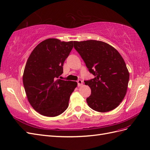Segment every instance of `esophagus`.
<instances>
[{"instance_id": "34e87169", "label": "esophagus", "mask_w": 150, "mask_h": 150, "mask_svg": "<svg viewBox=\"0 0 150 150\" xmlns=\"http://www.w3.org/2000/svg\"><path fill=\"white\" fill-rule=\"evenodd\" d=\"M77 83H78V86L79 87H81L82 85H83V83H82V81L81 80H77Z\"/></svg>"}]
</instances>
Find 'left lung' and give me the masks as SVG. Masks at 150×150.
Returning a JSON list of instances; mask_svg holds the SVG:
<instances>
[{
  "mask_svg": "<svg viewBox=\"0 0 150 150\" xmlns=\"http://www.w3.org/2000/svg\"><path fill=\"white\" fill-rule=\"evenodd\" d=\"M78 51L95 77L85 84L91 89L87 98L93 110L105 112L116 108L125 98L129 79L125 60L117 50L105 42L97 40L74 41Z\"/></svg>",
  "mask_w": 150,
  "mask_h": 150,
  "instance_id": "left-lung-1",
  "label": "left lung"
}]
</instances>
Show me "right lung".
I'll list each match as a JSON object with an SVG mask.
<instances>
[{"label":"right lung","instance_id":"right-lung-1","mask_svg":"<svg viewBox=\"0 0 150 150\" xmlns=\"http://www.w3.org/2000/svg\"><path fill=\"white\" fill-rule=\"evenodd\" d=\"M73 47L72 41L49 38L35 47L25 64L23 80L28 100L34 109L45 116L62 114L77 86L74 81L58 79Z\"/></svg>","mask_w":150,"mask_h":150}]
</instances>
